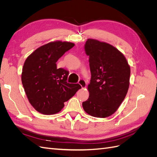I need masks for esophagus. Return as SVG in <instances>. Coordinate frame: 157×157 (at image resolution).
Masks as SVG:
<instances>
[{
	"instance_id": "obj_1",
	"label": "esophagus",
	"mask_w": 157,
	"mask_h": 157,
	"mask_svg": "<svg viewBox=\"0 0 157 157\" xmlns=\"http://www.w3.org/2000/svg\"><path fill=\"white\" fill-rule=\"evenodd\" d=\"M78 84L80 85V86H81L82 88H86V82L84 79L79 80Z\"/></svg>"
}]
</instances>
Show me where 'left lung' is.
<instances>
[{
    "instance_id": "1",
    "label": "left lung",
    "mask_w": 157,
    "mask_h": 157,
    "mask_svg": "<svg viewBox=\"0 0 157 157\" xmlns=\"http://www.w3.org/2000/svg\"><path fill=\"white\" fill-rule=\"evenodd\" d=\"M84 49L89 56L91 80L88 86L89 98L82 102L83 109L94 117H109L126 96L130 65L123 54L105 42L88 39Z\"/></svg>"
}]
</instances>
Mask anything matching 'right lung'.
I'll return each mask as SVG.
<instances>
[{
    "label": "right lung",
    "instance_id": "1",
    "mask_svg": "<svg viewBox=\"0 0 157 157\" xmlns=\"http://www.w3.org/2000/svg\"><path fill=\"white\" fill-rule=\"evenodd\" d=\"M74 43L57 40L38 48L23 65L21 81L29 103L38 112L54 115L64 102L81 88L78 84L67 83L69 71L57 68L56 62Z\"/></svg>",
    "mask_w": 157,
    "mask_h": 157
}]
</instances>
